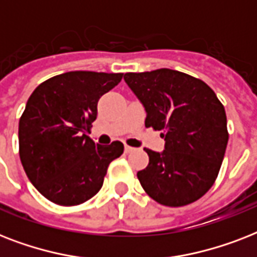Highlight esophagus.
I'll list each match as a JSON object with an SVG mask.
<instances>
[{"label": "esophagus", "instance_id": "34e87169", "mask_svg": "<svg viewBox=\"0 0 257 257\" xmlns=\"http://www.w3.org/2000/svg\"><path fill=\"white\" fill-rule=\"evenodd\" d=\"M124 149H125V152H126V153H129V152H132V151H135V148H132V147H129V145H125Z\"/></svg>", "mask_w": 257, "mask_h": 257}]
</instances>
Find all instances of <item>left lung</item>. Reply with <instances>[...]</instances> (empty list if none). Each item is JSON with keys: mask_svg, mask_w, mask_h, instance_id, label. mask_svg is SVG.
<instances>
[{"mask_svg": "<svg viewBox=\"0 0 257 257\" xmlns=\"http://www.w3.org/2000/svg\"><path fill=\"white\" fill-rule=\"evenodd\" d=\"M147 112L145 126L163 131V152L145 149L148 167L137 172L141 187L157 203L183 207L213 185L228 144L227 116L204 81L173 69L125 73Z\"/></svg>", "mask_w": 257, "mask_h": 257, "instance_id": "obj_1", "label": "left lung"}]
</instances>
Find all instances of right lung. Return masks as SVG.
Wrapping results in <instances>:
<instances>
[{"label":"right lung","mask_w":257,"mask_h":257,"mask_svg":"<svg viewBox=\"0 0 257 257\" xmlns=\"http://www.w3.org/2000/svg\"><path fill=\"white\" fill-rule=\"evenodd\" d=\"M121 78L122 73L74 70L30 94L18 124L20 159L30 183L50 201L78 205L92 199L109 164L124 152L120 141L100 145L86 136L100 97Z\"/></svg>","instance_id":"add662e5"}]
</instances>
